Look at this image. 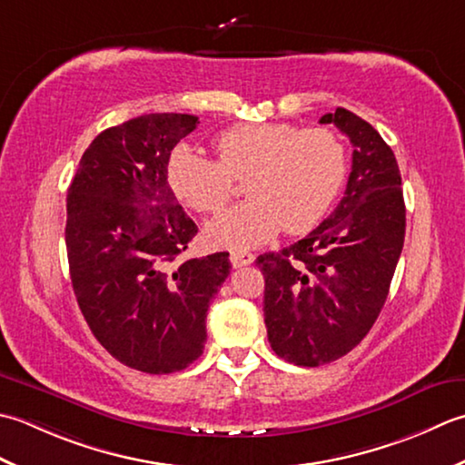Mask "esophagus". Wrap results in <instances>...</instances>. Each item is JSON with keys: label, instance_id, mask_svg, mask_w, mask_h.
I'll return each mask as SVG.
<instances>
[{"label": "esophagus", "instance_id": "obj_1", "mask_svg": "<svg viewBox=\"0 0 465 465\" xmlns=\"http://www.w3.org/2000/svg\"><path fill=\"white\" fill-rule=\"evenodd\" d=\"M254 261V254L249 251H232L231 252V262L234 269H241L246 267V264H251Z\"/></svg>", "mask_w": 465, "mask_h": 465}]
</instances>
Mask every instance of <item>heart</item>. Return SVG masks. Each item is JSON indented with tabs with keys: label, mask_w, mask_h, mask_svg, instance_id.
Segmentation results:
<instances>
[{
	"label": "heart",
	"mask_w": 465,
	"mask_h": 465,
	"mask_svg": "<svg viewBox=\"0 0 465 465\" xmlns=\"http://www.w3.org/2000/svg\"><path fill=\"white\" fill-rule=\"evenodd\" d=\"M216 160L178 144L168 156L166 183L180 203L213 214L231 201L234 180L251 198L206 224V241L219 249H249L281 229L305 232L333 204L347 174V153L327 128L287 122L242 124L213 140Z\"/></svg>",
	"instance_id": "obj_1"
}]
</instances>
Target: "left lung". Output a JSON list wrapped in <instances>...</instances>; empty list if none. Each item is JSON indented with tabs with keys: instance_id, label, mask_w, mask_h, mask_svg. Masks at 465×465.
Segmentation results:
<instances>
[{
	"instance_id": "1",
	"label": "left lung",
	"mask_w": 465,
	"mask_h": 465,
	"mask_svg": "<svg viewBox=\"0 0 465 465\" xmlns=\"http://www.w3.org/2000/svg\"><path fill=\"white\" fill-rule=\"evenodd\" d=\"M319 122L335 124L353 144L345 196L305 239L257 259L269 343L301 367L331 363L361 343L383 309L405 239L393 150L345 108Z\"/></svg>"
}]
</instances>
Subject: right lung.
I'll return each instance as SVG.
<instances>
[{"mask_svg":"<svg viewBox=\"0 0 465 465\" xmlns=\"http://www.w3.org/2000/svg\"><path fill=\"white\" fill-rule=\"evenodd\" d=\"M191 114H144L92 140L68 188L74 295L106 351L138 371H180L203 355L206 311L229 252L180 261L198 229L166 183Z\"/></svg>","mask_w":465,"mask_h":465,"instance_id":"obj_1","label":"right lung"}]
</instances>
